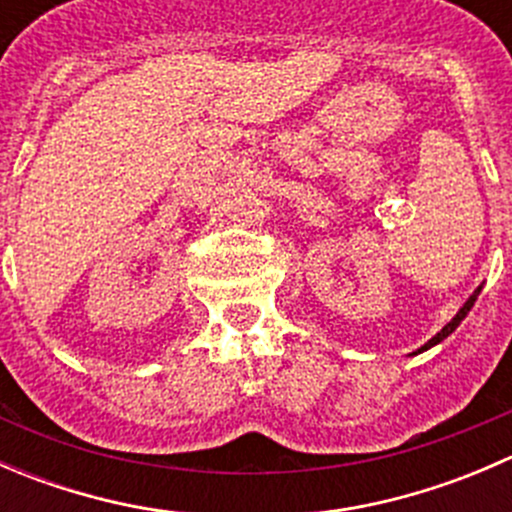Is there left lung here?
I'll list each match as a JSON object with an SVG mask.
<instances>
[{"label": "left lung", "mask_w": 512, "mask_h": 512, "mask_svg": "<svg viewBox=\"0 0 512 512\" xmlns=\"http://www.w3.org/2000/svg\"><path fill=\"white\" fill-rule=\"evenodd\" d=\"M478 294H480V287L476 289V292H473V294H471V297H468V302H466V304H463V307H461V309H458V314H456V317H453V319H451V322H448V324H446V327H443V329H441V332H438V334H436V337H433V339H428V342H426V344H423V347H421V349H418V352H426V349L436 347V344H438V342H443V339H446V337H448V334H453V332H456V327H458V324H461V322H463V319H466V314H468V312H471V307H473V304H476Z\"/></svg>", "instance_id": "left-lung-1"}]
</instances>
